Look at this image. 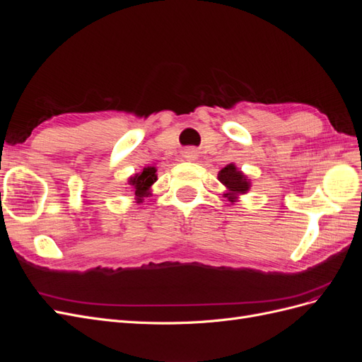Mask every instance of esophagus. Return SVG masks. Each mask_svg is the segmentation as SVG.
I'll return each mask as SVG.
<instances>
[{
  "mask_svg": "<svg viewBox=\"0 0 362 362\" xmlns=\"http://www.w3.org/2000/svg\"><path fill=\"white\" fill-rule=\"evenodd\" d=\"M182 157H184L185 160H187V161H193V160L198 158V152H196V149H193V148L185 149V151L182 152Z\"/></svg>",
  "mask_w": 362,
  "mask_h": 362,
  "instance_id": "34e87169",
  "label": "esophagus"
}]
</instances>
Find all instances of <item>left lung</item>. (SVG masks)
<instances>
[{
	"label": "left lung",
	"instance_id": "obj_1",
	"mask_svg": "<svg viewBox=\"0 0 362 362\" xmlns=\"http://www.w3.org/2000/svg\"><path fill=\"white\" fill-rule=\"evenodd\" d=\"M217 180L226 187V193L223 196L231 202L237 199L238 194H245L250 189V181L246 175L242 170H238L233 163L218 172Z\"/></svg>",
	"mask_w": 362,
	"mask_h": 362
}]
</instances>
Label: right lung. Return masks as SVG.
<instances>
[{"label":"right lung","instance_id":"obj_1","mask_svg":"<svg viewBox=\"0 0 362 362\" xmlns=\"http://www.w3.org/2000/svg\"><path fill=\"white\" fill-rule=\"evenodd\" d=\"M157 169L148 166L140 173H136L134 177H131L128 180V184L133 187L134 190V196L137 202L144 201V198H146L148 194H151V185L157 181V175H156Z\"/></svg>","mask_w":362,"mask_h":362}]
</instances>
